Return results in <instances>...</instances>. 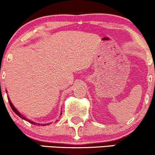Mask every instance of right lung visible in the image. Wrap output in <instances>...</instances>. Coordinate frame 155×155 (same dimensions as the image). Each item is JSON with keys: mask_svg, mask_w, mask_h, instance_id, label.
I'll return each instance as SVG.
<instances>
[{"mask_svg": "<svg viewBox=\"0 0 155 155\" xmlns=\"http://www.w3.org/2000/svg\"><path fill=\"white\" fill-rule=\"evenodd\" d=\"M8 99H9V97H8ZM9 104H10V106H11L12 109V110H13V111H14V112H15V114H17V115H18V116H19V117H21V118H22V119H24V120H27V121H29V123H30V124H35V122H33V121H31V120H28V119H27V118H26V117H24V116H23V115H22V114H21V113H20V112H19V111H18L17 110V109H15V106H13V105H12V103H11V101H9ZM36 125H37V124H36ZM46 125H45V126H46ZM48 125H49V124H48Z\"/></svg>", "mask_w": 155, "mask_h": 155, "instance_id": "1", "label": "right lung"}]
</instances>
